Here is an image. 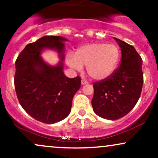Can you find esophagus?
Wrapping results in <instances>:
<instances>
[{
    "mask_svg": "<svg viewBox=\"0 0 158 158\" xmlns=\"http://www.w3.org/2000/svg\"><path fill=\"white\" fill-rule=\"evenodd\" d=\"M87 83V81H86L85 79H82L81 80V85H84V84H86Z\"/></svg>",
    "mask_w": 158,
    "mask_h": 158,
    "instance_id": "esophagus-1",
    "label": "esophagus"
}]
</instances>
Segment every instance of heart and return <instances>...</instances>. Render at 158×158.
Wrapping results in <instances>:
<instances>
[{
  "label": "heart",
  "mask_w": 158,
  "mask_h": 158,
  "mask_svg": "<svg viewBox=\"0 0 158 158\" xmlns=\"http://www.w3.org/2000/svg\"><path fill=\"white\" fill-rule=\"evenodd\" d=\"M120 57V50L115 44L93 43L83 45L75 55L68 53L66 62L70 68L81 71L86 66L89 76L95 81H103L112 75Z\"/></svg>",
  "instance_id": "b5f03b06"
}]
</instances>
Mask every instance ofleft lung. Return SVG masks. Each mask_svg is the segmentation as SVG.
I'll use <instances>...</instances> for the list:
<instances>
[{"label": "left lung", "mask_w": 158, "mask_h": 158, "mask_svg": "<svg viewBox=\"0 0 158 158\" xmlns=\"http://www.w3.org/2000/svg\"><path fill=\"white\" fill-rule=\"evenodd\" d=\"M122 58L120 67L107 79L93 83L92 106L102 118L114 120L134 108L141 93L143 74V60L134 46L116 38Z\"/></svg>", "instance_id": "obj_1"}]
</instances>
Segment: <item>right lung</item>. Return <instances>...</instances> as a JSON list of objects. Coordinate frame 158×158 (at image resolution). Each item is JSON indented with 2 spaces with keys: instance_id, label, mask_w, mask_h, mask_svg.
Returning <instances> with one entry per match:
<instances>
[{
  "instance_id": "obj_1",
  "label": "right lung",
  "mask_w": 158,
  "mask_h": 158,
  "mask_svg": "<svg viewBox=\"0 0 158 158\" xmlns=\"http://www.w3.org/2000/svg\"><path fill=\"white\" fill-rule=\"evenodd\" d=\"M60 36H44L27 44L15 61V88L20 104L35 120L57 123L69 114L72 99L81 88V77L64 75V42ZM45 49L56 51L61 60L55 66L41 57Z\"/></svg>"
}]
</instances>
